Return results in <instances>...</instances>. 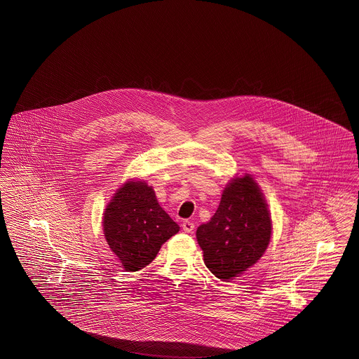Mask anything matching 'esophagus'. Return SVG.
I'll return each instance as SVG.
<instances>
[{"instance_id":"34e87169","label":"esophagus","mask_w":359,"mask_h":359,"mask_svg":"<svg viewBox=\"0 0 359 359\" xmlns=\"http://www.w3.org/2000/svg\"><path fill=\"white\" fill-rule=\"evenodd\" d=\"M182 229H183L186 233H192L194 229H195V224L187 219V221H183V223H182Z\"/></svg>"}]
</instances>
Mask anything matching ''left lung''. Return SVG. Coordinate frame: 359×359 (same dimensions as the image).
Wrapping results in <instances>:
<instances>
[{
    "mask_svg": "<svg viewBox=\"0 0 359 359\" xmlns=\"http://www.w3.org/2000/svg\"><path fill=\"white\" fill-rule=\"evenodd\" d=\"M271 234L268 207L248 175L229 183L211 221L196 230L205 266L222 280L234 278L255 265L266 250Z\"/></svg>",
    "mask_w": 359,
    "mask_h": 359,
    "instance_id": "1",
    "label": "left lung"
}]
</instances>
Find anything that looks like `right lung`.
<instances>
[{
  "mask_svg": "<svg viewBox=\"0 0 359 359\" xmlns=\"http://www.w3.org/2000/svg\"><path fill=\"white\" fill-rule=\"evenodd\" d=\"M103 231L122 266L136 272L154 261L179 226L157 203L152 187L144 182H128L106 207Z\"/></svg>",
  "mask_w": 359,
  "mask_h": 359,
  "instance_id": "add662e5",
  "label": "right lung"
}]
</instances>
